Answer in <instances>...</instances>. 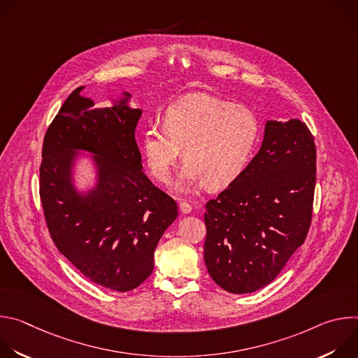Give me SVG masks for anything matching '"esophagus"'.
Returning a JSON list of instances; mask_svg holds the SVG:
<instances>
[{
  "label": "esophagus",
  "instance_id": "1",
  "mask_svg": "<svg viewBox=\"0 0 358 358\" xmlns=\"http://www.w3.org/2000/svg\"><path fill=\"white\" fill-rule=\"evenodd\" d=\"M180 210H181L182 214H189L191 210H192V207H191L189 202H187V201H180Z\"/></svg>",
  "mask_w": 358,
  "mask_h": 358
}]
</instances>
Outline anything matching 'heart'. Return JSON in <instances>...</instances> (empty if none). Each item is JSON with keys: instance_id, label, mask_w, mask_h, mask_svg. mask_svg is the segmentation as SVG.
I'll use <instances>...</instances> for the list:
<instances>
[{"instance_id": "b5f03b06", "label": "heart", "mask_w": 358, "mask_h": 358, "mask_svg": "<svg viewBox=\"0 0 358 358\" xmlns=\"http://www.w3.org/2000/svg\"><path fill=\"white\" fill-rule=\"evenodd\" d=\"M259 136V120L249 108L196 93L169 106L163 126H148L140 145L159 182L169 181L181 148L185 162L174 188L189 191L203 182L210 189H222L243 174Z\"/></svg>"}]
</instances>
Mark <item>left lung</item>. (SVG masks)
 Segmentation results:
<instances>
[{
    "label": "left lung",
    "mask_w": 358,
    "mask_h": 358,
    "mask_svg": "<svg viewBox=\"0 0 358 358\" xmlns=\"http://www.w3.org/2000/svg\"><path fill=\"white\" fill-rule=\"evenodd\" d=\"M316 184V145L297 119L268 120L258 155L207 202L203 261L229 293L269 285L308 236Z\"/></svg>",
    "instance_id": "left-lung-1"
}]
</instances>
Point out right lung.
<instances>
[{"label":"right lung","mask_w":358,"mask_h":358,"mask_svg":"<svg viewBox=\"0 0 358 358\" xmlns=\"http://www.w3.org/2000/svg\"><path fill=\"white\" fill-rule=\"evenodd\" d=\"M75 89L46 130L39 167L43 215L57 248L90 282L116 292L141 285L155 268V250L178 215L176 201L141 171L134 130L141 109L130 93L110 108ZM92 152L96 184H73L77 151Z\"/></svg>","instance_id":"right-lung-1"}]
</instances>
